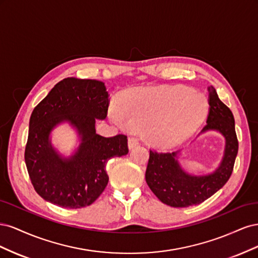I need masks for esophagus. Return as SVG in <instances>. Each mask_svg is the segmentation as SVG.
<instances>
[{"label": "esophagus", "instance_id": "esophagus-1", "mask_svg": "<svg viewBox=\"0 0 258 258\" xmlns=\"http://www.w3.org/2000/svg\"><path fill=\"white\" fill-rule=\"evenodd\" d=\"M137 145H139V139L136 137H131L128 140V147L129 150H132V148L136 147Z\"/></svg>", "mask_w": 258, "mask_h": 258}]
</instances>
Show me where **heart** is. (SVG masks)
Instances as JSON below:
<instances>
[{
	"instance_id": "obj_1",
	"label": "heart",
	"mask_w": 258,
	"mask_h": 258,
	"mask_svg": "<svg viewBox=\"0 0 258 258\" xmlns=\"http://www.w3.org/2000/svg\"><path fill=\"white\" fill-rule=\"evenodd\" d=\"M207 100L185 87H162L132 91L122 108L112 104L110 115L121 127L145 130L147 139L162 148L188 139L205 118Z\"/></svg>"
}]
</instances>
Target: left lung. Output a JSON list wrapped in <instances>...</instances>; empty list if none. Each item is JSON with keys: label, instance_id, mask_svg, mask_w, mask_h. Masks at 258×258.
I'll return each instance as SVG.
<instances>
[{"label": "left lung", "instance_id": "1", "mask_svg": "<svg viewBox=\"0 0 258 258\" xmlns=\"http://www.w3.org/2000/svg\"><path fill=\"white\" fill-rule=\"evenodd\" d=\"M209 115L207 124L200 135L216 131L225 138L223 158L213 172L208 174H190L178 162L181 152H150L145 179L151 190L163 204L173 208H186L204 202L227 183L238 154V140L235 130V118L229 108L210 86Z\"/></svg>", "mask_w": 258, "mask_h": 258}]
</instances>
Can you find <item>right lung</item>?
<instances>
[{"mask_svg":"<svg viewBox=\"0 0 258 258\" xmlns=\"http://www.w3.org/2000/svg\"><path fill=\"white\" fill-rule=\"evenodd\" d=\"M108 93L103 82L68 77L48 92L33 110L29 122L25 160L35 191L46 201L67 209L88 207L108 182V159L128 154L123 135H97L96 120L106 118ZM68 123L80 143L70 156L51 143V132Z\"/></svg>","mask_w":258,"mask_h":258,"instance_id":"obj_1","label":"right lung"}]
</instances>
